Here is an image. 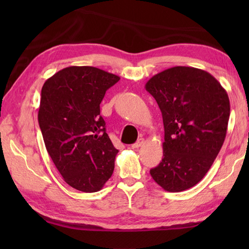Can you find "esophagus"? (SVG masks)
Wrapping results in <instances>:
<instances>
[{
    "label": "esophagus",
    "mask_w": 249,
    "mask_h": 249,
    "mask_svg": "<svg viewBox=\"0 0 249 249\" xmlns=\"http://www.w3.org/2000/svg\"><path fill=\"white\" fill-rule=\"evenodd\" d=\"M143 142H144V140L142 139V138H140L138 141L136 142V143H134L133 145H131V149H139V147L143 144Z\"/></svg>",
    "instance_id": "34e87169"
}]
</instances>
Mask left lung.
<instances>
[{
    "instance_id": "obj_1",
    "label": "left lung",
    "mask_w": 249,
    "mask_h": 249,
    "mask_svg": "<svg viewBox=\"0 0 249 249\" xmlns=\"http://www.w3.org/2000/svg\"><path fill=\"white\" fill-rule=\"evenodd\" d=\"M145 89L158 104L165 128L163 157L150 170L167 192L198 184L224 144L230 115L226 89L208 71L176 66L153 76Z\"/></svg>"
}]
</instances>
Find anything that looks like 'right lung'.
<instances>
[{
	"mask_svg": "<svg viewBox=\"0 0 249 249\" xmlns=\"http://www.w3.org/2000/svg\"><path fill=\"white\" fill-rule=\"evenodd\" d=\"M120 77L92 66H70L41 89L38 123L46 149L64 181L83 193L104 187L114 170L113 146L99 105Z\"/></svg>",
	"mask_w": 249,
	"mask_h": 249,
	"instance_id": "add662e5",
	"label": "right lung"
}]
</instances>
